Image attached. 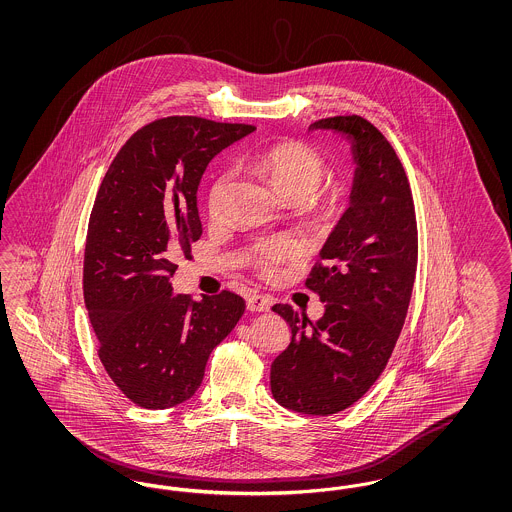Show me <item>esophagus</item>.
Returning <instances> with one entry per match:
<instances>
[{
    "label": "esophagus",
    "instance_id": "obj_1",
    "mask_svg": "<svg viewBox=\"0 0 512 512\" xmlns=\"http://www.w3.org/2000/svg\"><path fill=\"white\" fill-rule=\"evenodd\" d=\"M247 309L249 311H255V313H265L270 309V299L267 295H261V293H253L247 297Z\"/></svg>",
    "mask_w": 512,
    "mask_h": 512
}]
</instances>
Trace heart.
I'll return each mask as SVG.
<instances>
[{"mask_svg":"<svg viewBox=\"0 0 512 512\" xmlns=\"http://www.w3.org/2000/svg\"><path fill=\"white\" fill-rule=\"evenodd\" d=\"M257 163L267 172L272 184L286 199H307L320 186L326 176V163L315 147L297 140L280 142L259 153ZM232 174L222 171L213 178L207 192V211L213 219L222 215L226 194L230 188ZM303 247L293 238H274L261 242L253 251V265L261 274L274 276L278 265L290 259H297Z\"/></svg>","mask_w":512,"mask_h":512,"instance_id":"obj_1","label":"heart"}]
</instances>
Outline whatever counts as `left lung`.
<instances>
[{
	"instance_id": "left-lung-1",
	"label": "left lung",
	"mask_w": 512,
	"mask_h": 512,
	"mask_svg": "<svg viewBox=\"0 0 512 512\" xmlns=\"http://www.w3.org/2000/svg\"><path fill=\"white\" fill-rule=\"evenodd\" d=\"M309 130L345 136L357 169L351 205L305 282L324 315L311 322L290 305L272 307L292 340L270 365V390L286 409L326 416L359 401L388 365L413 293L418 232L409 178L374 124L347 115Z\"/></svg>"
}]
</instances>
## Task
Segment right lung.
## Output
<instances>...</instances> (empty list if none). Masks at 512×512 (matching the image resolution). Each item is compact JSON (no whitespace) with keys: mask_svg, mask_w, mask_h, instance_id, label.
<instances>
[{"mask_svg":"<svg viewBox=\"0 0 512 512\" xmlns=\"http://www.w3.org/2000/svg\"><path fill=\"white\" fill-rule=\"evenodd\" d=\"M251 124L199 117L149 122L121 147L99 186L84 251V301L98 355L117 388L144 409L184 403L211 351L244 315L232 292L172 293L174 259L201 236L197 186L211 159Z\"/></svg>","mask_w":512,"mask_h":512,"instance_id":"obj_1","label":"right lung"}]
</instances>
